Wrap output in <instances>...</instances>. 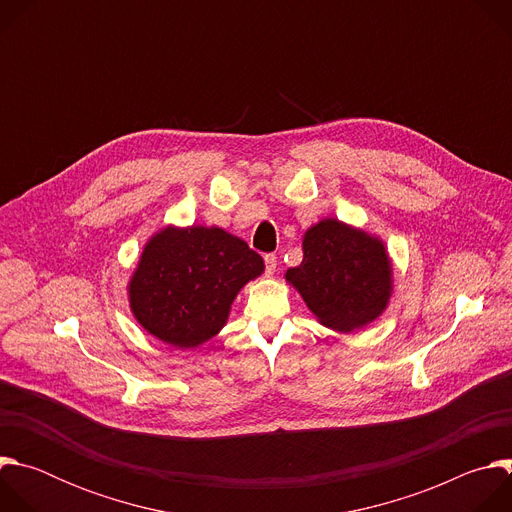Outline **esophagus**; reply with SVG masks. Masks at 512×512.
I'll return each instance as SVG.
<instances>
[{"label": "esophagus", "mask_w": 512, "mask_h": 512, "mask_svg": "<svg viewBox=\"0 0 512 512\" xmlns=\"http://www.w3.org/2000/svg\"><path fill=\"white\" fill-rule=\"evenodd\" d=\"M263 261H265V271H267V275H273L275 269H277V257H275L273 253H267V255L263 257Z\"/></svg>", "instance_id": "34e87169"}]
</instances>
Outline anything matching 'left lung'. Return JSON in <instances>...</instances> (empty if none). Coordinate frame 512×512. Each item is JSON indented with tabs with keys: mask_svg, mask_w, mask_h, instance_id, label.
I'll return each instance as SVG.
<instances>
[{
	"mask_svg": "<svg viewBox=\"0 0 512 512\" xmlns=\"http://www.w3.org/2000/svg\"><path fill=\"white\" fill-rule=\"evenodd\" d=\"M285 279L320 324L352 332L377 320L393 291V267L379 237L324 218L304 235V259Z\"/></svg>",
	"mask_w": 512,
	"mask_h": 512,
	"instance_id": "8db88e82",
	"label": "left lung"
}]
</instances>
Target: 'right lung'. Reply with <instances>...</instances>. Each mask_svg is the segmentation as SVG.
Returning <instances> with one entry per match:
<instances>
[{
  "label": "right lung",
  "mask_w": 512,
  "mask_h": 512,
  "mask_svg": "<svg viewBox=\"0 0 512 512\" xmlns=\"http://www.w3.org/2000/svg\"><path fill=\"white\" fill-rule=\"evenodd\" d=\"M263 269L261 255L223 229L166 227L143 247L129 306L158 340L194 348L221 332L241 287Z\"/></svg>",
  "instance_id": "1"
}]
</instances>
